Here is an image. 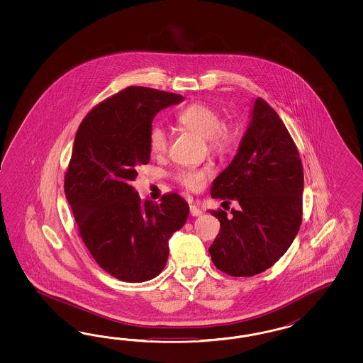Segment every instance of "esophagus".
<instances>
[{
    "label": "esophagus",
    "instance_id": "34e87169",
    "mask_svg": "<svg viewBox=\"0 0 363 363\" xmlns=\"http://www.w3.org/2000/svg\"><path fill=\"white\" fill-rule=\"evenodd\" d=\"M190 214H191L193 217H198V216L202 214V210L199 209L196 205H190Z\"/></svg>",
    "mask_w": 363,
    "mask_h": 363
}]
</instances>
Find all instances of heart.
Segmentation results:
<instances>
[{"instance_id":"b5f03b06","label":"heart","mask_w":363,"mask_h":363,"mask_svg":"<svg viewBox=\"0 0 363 363\" xmlns=\"http://www.w3.org/2000/svg\"><path fill=\"white\" fill-rule=\"evenodd\" d=\"M178 123L190 132L206 138L210 150L217 154L228 153L235 143L237 133L230 125L222 123L220 113L205 104H193L177 116ZM149 147L153 154L166 153L169 147V133L164 126L155 123L149 132ZM210 174L209 169L186 167L177 172V181L190 189L198 190L203 186Z\"/></svg>"}]
</instances>
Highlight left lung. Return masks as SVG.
I'll list each match as a JSON object with an SVG mask.
<instances>
[{
  "instance_id": "left-lung-1",
  "label": "left lung",
  "mask_w": 363,
  "mask_h": 363,
  "mask_svg": "<svg viewBox=\"0 0 363 363\" xmlns=\"http://www.w3.org/2000/svg\"><path fill=\"white\" fill-rule=\"evenodd\" d=\"M211 197L240 209L210 211L220 230L209 247L213 264L233 277L259 274L287 252L302 222L303 169L285 123L267 102L254 101L238 152L213 181Z\"/></svg>"
}]
</instances>
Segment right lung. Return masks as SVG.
Wrapping results in <instances>:
<instances>
[{
  "label": "right lung",
  "mask_w": 363,
  "mask_h": 363,
  "mask_svg": "<svg viewBox=\"0 0 363 363\" xmlns=\"http://www.w3.org/2000/svg\"><path fill=\"white\" fill-rule=\"evenodd\" d=\"M179 94L130 86L90 110L78 128L65 194L82 241L96 262L123 282L153 279L165 267L169 240L187 220L176 193L141 201L130 185L150 161L149 132L160 110Z\"/></svg>",
  "instance_id": "1"
}]
</instances>
